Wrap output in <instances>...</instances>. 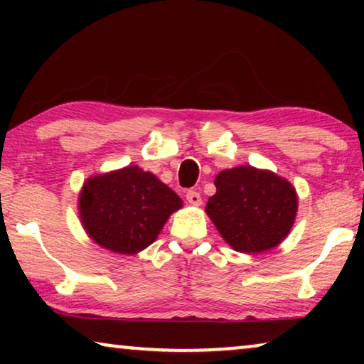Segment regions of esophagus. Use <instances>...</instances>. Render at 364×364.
I'll use <instances>...</instances> for the list:
<instances>
[{"label": "esophagus", "instance_id": "obj_1", "mask_svg": "<svg viewBox=\"0 0 364 364\" xmlns=\"http://www.w3.org/2000/svg\"><path fill=\"white\" fill-rule=\"evenodd\" d=\"M186 198H187V202L191 203V205H200L202 203V197H200V193L198 192H196V191H188L187 193H186Z\"/></svg>", "mask_w": 364, "mask_h": 364}]
</instances>
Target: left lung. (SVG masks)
<instances>
[{
	"instance_id": "left-lung-1",
	"label": "left lung",
	"mask_w": 364,
	"mask_h": 364,
	"mask_svg": "<svg viewBox=\"0 0 364 364\" xmlns=\"http://www.w3.org/2000/svg\"><path fill=\"white\" fill-rule=\"evenodd\" d=\"M215 187L205 212L233 250H272L290 233L298 196L287 178L265 168L238 166L218 173Z\"/></svg>"
}]
</instances>
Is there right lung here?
I'll return each instance as SVG.
<instances>
[{
	"label": "right lung",
	"instance_id": "obj_1",
	"mask_svg": "<svg viewBox=\"0 0 364 364\" xmlns=\"http://www.w3.org/2000/svg\"><path fill=\"white\" fill-rule=\"evenodd\" d=\"M79 218L87 237L121 255H136L156 238L182 198L137 166L89 177L77 197Z\"/></svg>",
	"mask_w": 364,
	"mask_h": 364
}]
</instances>
